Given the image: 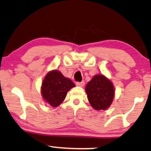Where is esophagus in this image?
Returning a JSON list of instances; mask_svg holds the SVG:
<instances>
[{"mask_svg": "<svg viewBox=\"0 0 151 151\" xmlns=\"http://www.w3.org/2000/svg\"><path fill=\"white\" fill-rule=\"evenodd\" d=\"M84 84H85L84 81H81V82L77 81V82H76V85L78 86H80V87H83V86H84Z\"/></svg>", "mask_w": 151, "mask_h": 151, "instance_id": "34e87169", "label": "esophagus"}]
</instances>
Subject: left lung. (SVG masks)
Returning <instances> with one entry per match:
<instances>
[{
    "instance_id": "obj_1",
    "label": "left lung",
    "mask_w": 151,
    "mask_h": 151,
    "mask_svg": "<svg viewBox=\"0 0 151 151\" xmlns=\"http://www.w3.org/2000/svg\"><path fill=\"white\" fill-rule=\"evenodd\" d=\"M86 92L90 104L96 110H105L111 105L114 87L111 81L101 74L94 76L87 83Z\"/></svg>"
}]
</instances>
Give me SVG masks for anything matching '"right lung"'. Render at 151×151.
I'll use <instances>...</instances> for the list:
<instances>
[{"label":"right lung","mask_w":151,"mask_h":151,"mask_svg":"<svg viewBox=\"0 0 151 151\" xmlns=\"http://www.w3.org/2000/svg\"><path fill=\"white\" fill-rule=\"evenodd\" d=\"M75 84L61 72L53 70L48 72L43 79L41 94L43 99L52 107H57L64 101L67 93Z\"/></svg>","instance_id":"1"}]
</instances>
